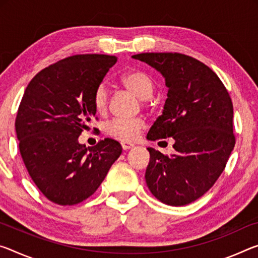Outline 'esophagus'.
<instances>
[{
	"label": "esophagus",
	"instance_id": "34e87169",
	"mask_svg": "<svg viewBox=\"0 0 258 258\" xmlns=\"http://www.w3.org/2000/svg\"><path fill=\"white\" fill-rule=\"evenodd\" d=\"M121 147H122V149H124V150H127V149L133 148L134 145H133V144H131V142L122 141V142H121Z\"/></svg>",
	"mask_w": 258,
	"mask_h": 258
}]
</instances>
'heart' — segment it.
<instances>
[{
  "label": "heart",
  "instance_id": "b5f03b06",
  "mask_svg": "<svg viewBox=\"0 0 258 258\" xmlns=\"http://www.w3.org/2000/svg\"><path fill=\"white\" fill-rule=\"evenodd\" d=\"M121 85L127 91L140 97L141 103L147 105L149 96L153 94L155 85L151 77L145 71L132 70L126 72L120 79ZM94 108L97 112H104L108 107V89L103 84L99 85L93 95ZM145 127V120L140 117L113 118L107 124V132L110 136L122 141H133L139 137L140 131Z\"/></svg>",
  "mask_w": 258,
  "mask_h": 258
}]
</instances>
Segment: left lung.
Returning a JSON list of instances; mask_svg holds the SVG:
<instances>
[{
	"instance_id": "left-lung-1",
	"label": "left lung",
	"mask_w": 258,
	"mask_h": 258,
	"mask_svg": "<svg viewBox=\"0 0 258 258\" xmlns=\"http://www.w3.org/2000/svg\"><path fill=\"white\" fill-rule=\"evenodd\" d=\"M132 57L161 72L167 87L164 110L147 139L174 140L172 156L147 148V186L167 206H186L214 186L234 148L230 94L210 68L190 56L144 52Z\"/></svg>"
}]
</instances>
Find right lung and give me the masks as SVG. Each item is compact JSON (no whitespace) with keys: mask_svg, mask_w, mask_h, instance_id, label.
Wrapping results in <instances>:
<instances>
[{"mask_svg":"<svg viewBox=\"0 0 258 258\" xmlns=\"http://www.w3.org/2000/svg\"><path fill=\"white\" fill-rule=\"evenodd\" d=\"M117 57H67L41 70L25 89L16 117L22 158L49 201L73 206L95 193L121 146L104 139L94 147L78 138L95 117L93 95Z\"/></svg>","mask_w":258,"mask_h":258,"instance_id":"1","label":"right lung"}]
</instances>
